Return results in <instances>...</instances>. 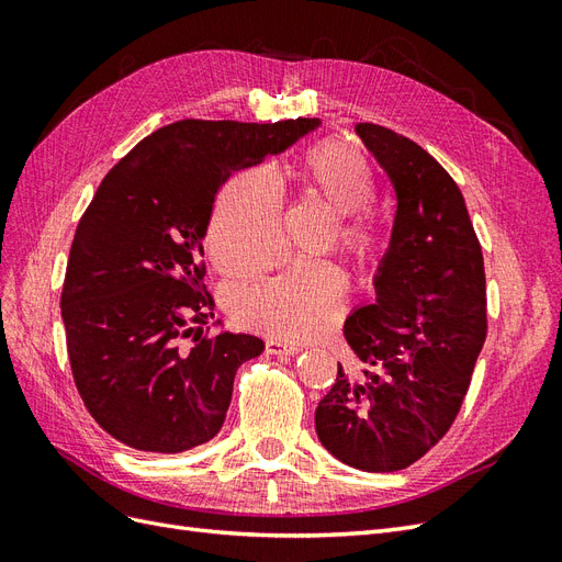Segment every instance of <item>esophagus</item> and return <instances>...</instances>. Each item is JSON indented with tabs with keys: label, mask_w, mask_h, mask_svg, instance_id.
<instances>
[{
	"label": "esophagus",
	"mask_w": 562,
	"mask_h": 562,
	"mask_svg": "<svg viewBox=\"0 0 562 562\" xmlns=\"http://www.w3.org/2000/svg\"><path fill=\"white\" fill-rule=\"evenodd\" d=\"M265 349L267 353H274V356H291V353H297L302 347L295 342H285V339H267Z\"/></svg>",
	"instance_id": "esophagus-1"
}]
</instances>
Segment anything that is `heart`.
I'll use <instances>...</instances> for the list:
<instances>
[{"mask_svg":"<svg viewBox=\"0 0 562 562\" xmlns=\"http://www.w3.org/2000/svg\"><path fill=\"white\" fill-rule=\"evenodd\" d=\"M302 190L330 209L335 246L356 265H370L382 246V227L368 203L375 173L359 149L323 140L295 164ZM281 192L265 171H244L220 190L206 232L213 265L225 277L260 274L281 255ZM345 293V277L330 260L302 258L281 274L227 291L229 314L250 330L310 339L328 330Z\"/></svg>","mask_w":562,"mask_h":562,"instance_id":"1","label":"heart"}]
</instances>
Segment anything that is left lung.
Returning <instances> with one entry per match:
<instances>
[{
  "mask_svg": "<svg viewBox=\"0 0 562 562\" xmlns=\"http://www.w3.org/2000/svg\"><path fill=\"white\" fill-rule=\"evenodd\" d=\"M396 190L391 244L375 302L356 310L345 337L356 363L316 407V434L353 469L415 464L457 419L487 335L485 267L457 182L427 149L378 124H359Z\"/></svg>",
  "mask_w": 562,
  "mask_h": 562,
  "instance_id": "8db88e82",
  "label": "left lung"
}]
</instances>
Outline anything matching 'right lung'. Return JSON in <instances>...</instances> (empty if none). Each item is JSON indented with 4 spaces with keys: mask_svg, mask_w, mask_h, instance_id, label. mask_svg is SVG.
<instances>
[{
    "mask_svg": "<svg viewBox=\"0 0 562 562\" xmlns=\"http://www.w3.org/2000/svg\"><path fill=\"white\" fill-rule=\"evenodd\" d=\"M318 124L182 119L100 182L75 232L60 310L79 396L119 443L176 454L223 427L236 370L265 342L194 328L215 310L201 244L215 194Z\"/></svg>",
    "mask_w": 562,
    "mask_h": 562,
    "instance_id": "add662e5",
    "label": "right lung"
}]
</instances>
